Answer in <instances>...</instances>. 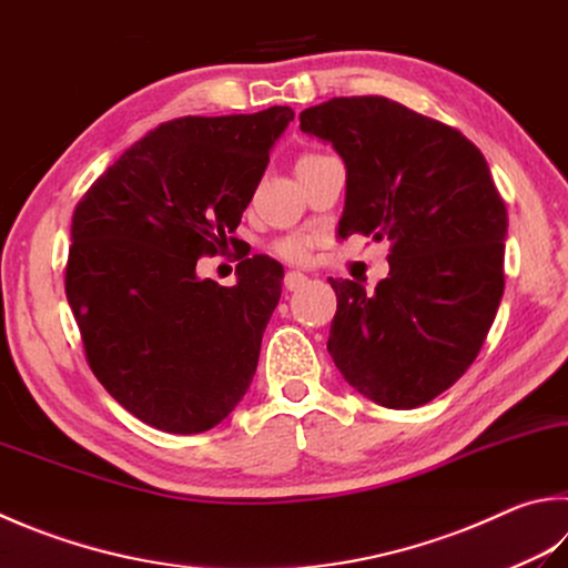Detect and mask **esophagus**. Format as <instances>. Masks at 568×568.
<instances>
[{"label": "esophagus", "mask_w": 568, "mask_h": 568, "mask_svg": "<svg viewBox=\"0 0 568 568\" xmlns=\"http://www.w3.org/2000/svg\"><path fill=\"white\" fill-rule=\"evenodd\" d=\"M306 282H308V276L302 272H286V276H284L286 292H298V288L306 286Z\"/></svg>", "instance_id": "34e87169"}]
</instances>
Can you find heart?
Instances as JSON below:
<instances>
[{
  "mask_svg": "<svg viewBox=\"0 0 568 568\" xmlns=\"http://www.w3.org/2000/svg\"><path fill=\"white\" fill-rule=\"evenodd\" d=\"M274 252L286 262H306L308 254H312V240L302 237V234H294V237H284L276 242Z\"/></svg>",
  "mask_w": 568,
  "mask_h": 568,
  "instance_id": "heart-1",
  "label": "heart"
}]
</instances>
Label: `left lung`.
Returning a JSON list of instances; mask_svg holds the SVG:
<instances>
[{"label": "left lung", "mask_w": 568, "mask_h": 568, "mask_svg": "<svg viewBox=\"0 0 568 568\" xmlns=\"http://www.w3.org/2000/svg\"><path fill=\"white\" fill-rule=\"evenodd\" d=\"M302 131L346 165L338 237L390 240L376 292L328 280V353L383 408L410 410L473 366L505 294L507 210L475 143L383 95L312 105Z\"/></svg>", "instance_id": "obj_1"}]
</instances>
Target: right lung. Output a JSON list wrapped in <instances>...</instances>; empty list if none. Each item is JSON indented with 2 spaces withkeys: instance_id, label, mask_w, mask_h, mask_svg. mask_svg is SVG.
I'll use <instances>...</instances> for the list:
<instances>
[{
  "instance_id": "add662e5",
  "label": "right lung",
  "mask_w": 568,
  "mask_h": 568,
  "mask_svg": "<svg viewBox=\"0 0 568 568\" xmlns=\"http://www.w3.org/2000/svg\"><path fill=\"white\" fill-rule=\"evenodd\" d=\"M294 121L288 105L163 123L95 180L71 220L67 298L93 376L173 435L220 425L244 398L284 266L254 254L237 284L197 276L232 242Z\"/></svg>"
}]
</instances>
